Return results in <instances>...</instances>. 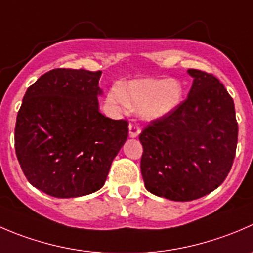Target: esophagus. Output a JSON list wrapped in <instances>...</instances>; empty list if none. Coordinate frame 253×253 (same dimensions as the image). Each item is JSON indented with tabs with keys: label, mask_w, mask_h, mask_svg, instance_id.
<instances>
[{
	"label": "esophagus",
	"mask_w": 253,
	"mask_h": 253,
	"mask_svg": "<svg viewBox=\"0 0 253 253\" xmlns=\"http://www.w3.org/2000/svg\"><path fill=\"white\" fill-rule=\"evenodd\" d=\"M128 131H129V137H132V138H134V137H137L139 134V132H141V127L138 126V124L137 122H131L128 126Z\"/></svg>",
	"instance_id": "1"
}]
</instances>
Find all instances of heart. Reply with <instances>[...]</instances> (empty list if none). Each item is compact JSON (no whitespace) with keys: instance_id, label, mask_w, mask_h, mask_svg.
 Wrapping results in <instances>:
<instances>
[{"instance_id":"obj_1","label":"heart","mask_w":253,"mask_h":253,"mask_svg":"<svg viewBox=\"0 0 253 253\" xmlns=\"http://www.w3.org/2000/svg\"><path fill=\"white\" fill-rule=\"evenodd\" d=\"M181 97V86L174 79L142 78L134 79L109 94L111 102H119L131 110H139L144 120H158L173 111Z\"/></svg>"}]
</instances>
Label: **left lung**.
<instances>
[{"label":"left lung","instance_id":"1","mask_svg":"<svg viewBox=\"0 0 253 253\" xmlns=\"http://www.w3.org/2000/svg\"><path fill=\"white\" fill-rule=\"evenodd\" d=\"M188 97L139 134L141 171L148 192L190 202L221 185L234 163L237 126L234 100L212 74L189 69Z\"/></svg>","mask_w":253,"mask_h":253}]
</instances>
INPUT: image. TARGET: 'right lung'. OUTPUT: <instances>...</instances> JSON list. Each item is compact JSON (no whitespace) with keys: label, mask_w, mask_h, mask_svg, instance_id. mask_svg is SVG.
Segmentation results:
<instances>
[{"label":"right lung","mask_w":253,"mask_h":253,"mask_svg":"<svg viewBox=\"0 0 253 253\" xmlns=\"http://www.w3.org/2000/svg\"><path fill=\"white\" fill-rule=\"evenodd\" d=\"M101 72L58 68L28 87L17 115L14 148L29 183L55 198L105 184L126 142L128 122L99 111Z\"/></svg>","instance_id":"add662e5"}]
</instances>
